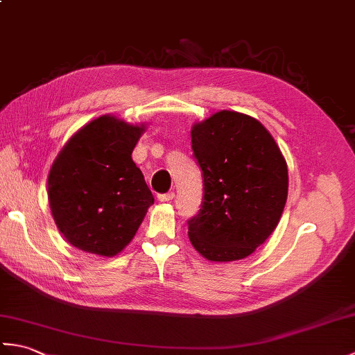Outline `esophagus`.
Returning a JSON list of instances; mask_svg holds the SVG:
<instances>
[{"label": "esophagus", "mask_w": 355, "mask_h": 355, "mask_svg": "<svg viewBox=\"0 0 355 355\" xmlns=\"http://www.w3.org/2000/svg\"><path fill=\"white\" fill-rule=\"evenodd\" d=\"M173 198H175V193H173V192H168V193H160V195H158V201H162V202L172 201Z\"/></svg>", "instance_id": "1"}]
</instances>
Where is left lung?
<instances>
[{"label": "left lung", "mask_w": 355, "mask_h": 355, "mask_svg": "<svg viewBox=\"0 0 355 355\" xmlns=\"http://www.w3.org/2000/svg\"><path fill=\"white\" fill-rule=\"evenodd\" d=\"M193 155L202 171V205L189 239L215 262L244 259L273 233L288 193V169L259 120L223 110L195 123Z\"/></svg>", "instance_id": "left-lung-1"}]
</instances>
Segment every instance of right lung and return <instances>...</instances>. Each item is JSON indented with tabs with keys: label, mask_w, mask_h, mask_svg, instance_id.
<instances>
[{
	"label": "right lung",
	"mask_w": 355,
	"mask_h": 355,
	"mask_svg": "<svg viewBox=\"0 0 355 355\" xmlns=\"http://www.w3.org/2000/svg\"><path fill=\"white\" fill-rule=\"evenodd\" d=\"M145 131L105 114L82 126L49 172L53 220L69 243L88 253L116 256L131 243L154 197L132 162Z\"/></svg>",
	"instance_id": "1"
}]
</instances>
